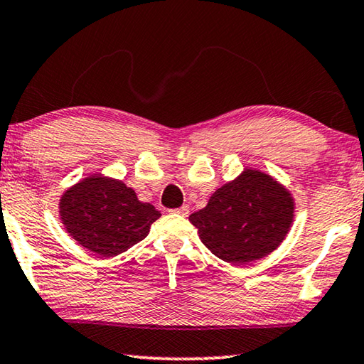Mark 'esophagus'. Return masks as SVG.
<instances>
[{"label": "esophagus", "instance_id": "1", "mask_svg": "<svg viewBox=\"0 0 364 364\" xmlns=\"http://www.w3.org/2000/svg\"><path fill=\"white\" fill-rule=\"evenodd\" d=\"M171 212L176 213V215H181V217H188L189 207L188 205H181L180 208H175V210H171Z\"/></svg>", "mask_w": 364, "mask_h": 364}]
</instances>
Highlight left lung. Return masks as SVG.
<instances>
[{
	"mask_svg": "<svg viewBox=\"0 0 364 364\" xmlns=\"http://www.w3.org/2000/svg\"><path fill=\"white\" fill-rule=\"evenodd\" d=\"M292 220V196L257 170L218 188L207 207L189 217L205 247L231 264L267 257L284 241Z\"/></svg>",
	"mask_w": 364,
	"mask_h": 364,
	"instance_id": "left-lung-1",
	"label": "left lung"
}]
</instances>
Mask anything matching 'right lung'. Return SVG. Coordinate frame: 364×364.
Masks as SVG:
<instances>
[{
    "mask_svg": "<svg viewBox=\"0 0 364 364\" xmlns=\"http://www.w3.org/2000/svg\"><path fill=\"white\" fill-rule=\"evenodd\" d=\"M67 232L100 257H115L147 236L160 217L154 205L139 202L125 183L90 176L67 189L59 202Z\"/></svg>",
    "mask_w": 364,
    "mask_h": 364,
    "instance_id": "obj_1",
    "label": "right lung"
}]
</instances>
